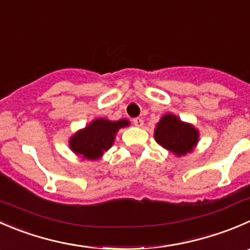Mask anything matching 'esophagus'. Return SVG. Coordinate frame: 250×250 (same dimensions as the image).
<instances>
[{
    "mask_svg": "<svg viewBox=\"0 0 250 250\" xmlns=\"http://www.w3.org/2000/svg\"><path fill=\"white\" fill-rule=\"evenodd\" d=\"M133 123H134V125H137V127H142L143 123H144V121H143L140 117H137L133 120Z\"/></svg>",
    "mask_w": 250,
    "mask_h": 250,
    "instance_id": "34e87169",
    "label": "esophagus"
}]
</instances>
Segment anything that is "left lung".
<instances>
[{
    "label": "left lung",
    "instance_id": "obj_1",
    "mask_svg": "<svg viewBox=\"0 0 250 250\" xmlns=\"http://www.w3.org/2000/svg\"><path fill=\"white\" fill-rule=\"evenodd\" d=\"M154 137L165 149L177 156H183L193 151L198 144L199 132L189 123L182 122L177 116L167 113L156 125Z\"/></svg>",
    "mask_w": 250,
    "mask_h": 250
}]
</instances>
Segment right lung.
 Masks as SVG:
<instances>
[{
	"instance_id": "add662e5",
	"label": "right lung",
	"mask_w": 250,
	"mask_h": 250,
	"mask_svg": "<svg viewBox=\"0 0 250 250\" xmlns=\"http://www.w3.org/2000/svg\"><path fill=\"white\" fill-rule=\"evenodd\" d=\"M129 125V121H108L96 118L84 129L78 130L69 139V146L74 154L86 160H98L107 151L115 142L116 133L120 128Z\"/></svg>"
}]
</instances>
